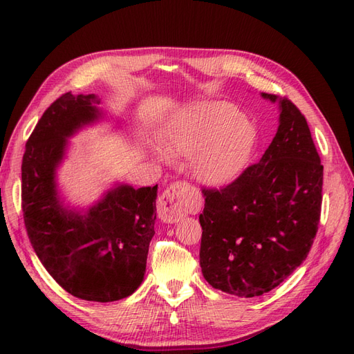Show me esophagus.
I'll list each match as a JSON object with an SVG mask.
<instances>
[{
    "mask_svg": "<svg viewBox=\"0 0 354 354\" xmlns=\"http://www.w3.org/2000/svg\"><path fill=\"white\" fill-rule=\"evenodd\" d=\"M191 191L193 188L187 183H179V180L167 187L158 198V218L166 224H175L179 219H183L191 207Z\"/></svg>",
    "mask_w": 354,
    "mask_h": 354,
    "instance_id": "34e87169",
    "label": "esophagus"
}]
</instances>
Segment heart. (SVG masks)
<instances>
[{"label": "heart", "instance_id": "obj_1", "mask_svg": "<svg viewBox=\"0 0 354 354\" xmlns=\"http://www.w3.org/2000/svg\"><path fill=\"white\" fill-rule=\"evenodd\" d=\"M255 142V126L236 105L206 100L183 109L170 121L156 156L161 161H170L171 156L191 158V170L200 183L219 185L240 174Z\"/></svg>", "mask_w": 354, "mask_h": 354}]
</instances>
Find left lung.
Instances as JSON below:
<instances>
[{
  "label": "left lung",
  "mask_w": 354,
  "mask_h": 354,
  "mask_svg": "<svg viewBox=\"0 0 354 354\" xmlns=\"http://www.w3.org/2000/svg\"><path fill=\"white\" fill-rule=\"evenodd\" d=\"M259 163L222 189H203L200 267L212 288L254 298L279 286L308 255L317 233L323 166L306 117L286 97Z\"/></svg>",
  "instance_id": "1"
}]
</instances>
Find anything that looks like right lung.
<instances>
[{
	"instance_id": "obj_1",
	"label": "right lung",
	"mask_w": 354,
	"mask_h": 354,
	"mask_svg": "<svg viewBox=\"0 0 354 354\" xmlns=\"http://www.w3.org/2000/svg\"><path fill=\"white\" fill-rule=\"evenodd\" d=\"M96 95L65 93L47 108L22 161V207L37 257L57 283L84 301L123 299L140 286L156 234V187L115 183L87 207L59 189L68 140L106 118ZM120 127V123L117 121Z\"/></svg>"
}]
</instances>
